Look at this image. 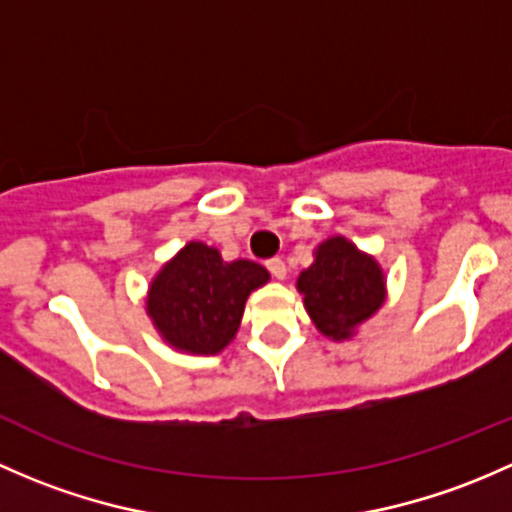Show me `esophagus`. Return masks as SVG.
I'll return each mask as SVG.
<instances>
[{
	"label": "esophagus",
	"mask_w": 512,
	"mask_h": 512,
	"mask_svg": "<svg viewBox=\"0 0 512 512\" xmlns=\"http://www.w3.org/2000/svg\"><path fill=\"white\" fill-rule=\"evenodd\" d=\"M266 268L271 271L273 278H278V281H283V278H286V273H288L286 263H283L281 258H271V261L266 263Z\"/></svg>",
	"instance_id": "34e87169"
}]
</instances>
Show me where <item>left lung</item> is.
Returning a JSON list of instances; mask_svg holds the SVG:
<instances>
[{
    "mask_svg": "<svg viewBox=\"0 0 512 512\" xmlns=\"http://www.w3.org/2000/svg\"><path fill=\"white\" fill-rule=\"evenodd\" d=\"M310 320L328 340L355 337L357 328L387 300V276L372 254L345 236H330L313 251V263L295 281Z\"/></svg>",
    "mask_w": 512,
    "mask_h": 512,
    "instance_id": "obj_1",
    "label": "left lung"
}]
</instances>
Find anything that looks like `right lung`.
Returning <instances> with one entry per match:
<instances>
[{"label":"right lung","mask_w":512,"mask_h":512,"mask_svg":"<svg viewBox=\"0 0 512 512\" xmlns=\"http://www.w3.org/2000/svg\"><path fill=\"white\" fill-rule=\"evenodd\" d=\"M268 281L261 263L224 261L214 246L187 241L147 286V318L175 350L219 355L239 333L249 295Z\"/></svg>","instance_id":"right-lung-1"}]
</instances>
